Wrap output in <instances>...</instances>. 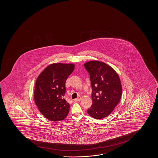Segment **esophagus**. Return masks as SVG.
Segmentation results:
<instances>
[{"label":"esophagus","instance_id":"1","mask_svg":"<svg viewBox=\"0 0 158 158\" xmlns=\"http://www.w3.org/2000/svg\"><path fill=\"white\" fill-rule=\"evenodd\" d=\"M81 97H78L77 98H76V99H74V102H79V101H80L81 100Z\"/></svg>","mask_w":158,"mask_h":158}]
</instances>
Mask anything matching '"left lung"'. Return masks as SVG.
Returning a JSON list of instances; mask_svg holds the SVG:
<instances>
[{
    "instance_id": "left-lung-1",
    "label": "left lung",
    "mask_w": 158,
    "mask_h": 158,
    "mask_svg": "<svg viewBox=\"0 0 158 158\" xmlns=\"http://www.w3.org/2000/svg\"><path fill=\"white\" fill-rule=\"evenodd\" d=\"M90 76L92 105L87 112L96 119H102L112 112L122 94L119 76L113 68L99 61L84 64Z\"/></svg>"
}]
</instances>
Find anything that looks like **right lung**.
Here are the masks:
<instances>
[{"label":"right lung","instance_id":"1","mask_svg":"<svg viewBox=\"0 0 158 158\" xmlns=\"http://www.w3.org/2000/svg\"><path fill=\"white\" fill-rule=\"evenodd\" d=\"M74 69L72 64H52L37 78L35 102L41 114L49 120L60 121L69 112V104L63 97L66 92L65 82Z\"/></svg>","mask_w":158,"mask_h":158}]
</instances>
